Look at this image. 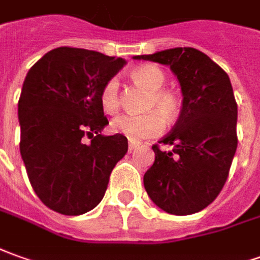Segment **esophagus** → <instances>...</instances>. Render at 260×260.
I'll list each match as a JSON object with an SVG mask.
<instances>
[{
    "label": "esophagus",
    "mask_w": 260,
    "mask_h": 260,
    "mask_svg": "<svg viewBox=\"0 0 260 260\" xmlns=\"http://www.w3.org/2000/svg\"><path fill=\"white\" fill-rule=\"evenodd\" d=\"M139 147V144L137 143H128V151H133L134 148Z\"/></svg>",
    "instance_id": "34e87169"
}]
</instances>
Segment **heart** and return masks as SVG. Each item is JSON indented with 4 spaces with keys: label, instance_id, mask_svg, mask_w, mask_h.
<instances>
[{
    "label": "heart",
    "instance_id": "1",
    "mask_svg": "<svg viewBox=\"0 0 260 260\" xmlns=\"http://www.w3.org/2000/svg\"><path fill=\"white\" fill-rule=\"evenodd\" d=\"M132 79L137 85L148 90L146 102V110L151 112L144 114H121L112 121V130L114 133L126 136L130 141H140L154 137L164 130V120L173 123L181 112L180 96L170 89H164L166 75L158 66L143 65L136 68L132 72ZM102 109L109 114L119 110L120 94L117 79L107 80L100 92Z\"/></svg>",
    "mask_w": 260,
    "mask_h": 260
}]
</instances>
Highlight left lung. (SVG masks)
Wrapping results in <instances>:
<instances>
[{
    "label": "left lung",
    "instance_id": "8db88e82",
    "mask_svg": "<svg viewBox=\"0 0 260 260\" xmlns=\"http://www.w3.org/2000/svg\"><path fill=\"white\" fill-rule=\"evenodd\" d=\"M134 59L168 65L181 85L182 109L174 128L154 144L155 160L144 174L153 202L173 215L207 208L226 182L234 160L236 105L226 72L195 48H173Z\"/></svg>",
    "mask_w": 260,
    "mask_h": 260
}]
</instances>
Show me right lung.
<instances>
[{
    "label": "right lung",
    "mask_w": 260,
    "mask_h": 260,
    "mask_svg": "<svg viewBox=\"0 0 260 260\" xmlns=\"http://www.w3.org/2000/svg\"><path fill=\"white\" fill-rule=\"evenodd\" d=\"M126 60L60 46L29 69L18 102L19 151L39 200L63 215H82L106 192L127 153L123 134L102 136L109 120L100 92ZM92 139L90 145L84 137Z\"/></svg>",
    "instance_id": "right-lung-1"
}]
</instances>
